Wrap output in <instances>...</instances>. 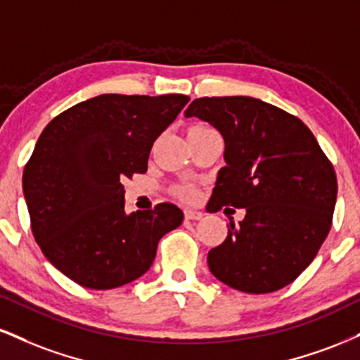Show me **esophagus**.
<instances>
[{"mask_svg":"<svg viewBox=\"0 0 360 360\" xmlns=\"http://www.w3.org/2000/svg\"><path fill=\"white\" fill-rule=\"evenodd\" d=\"M184 218L191 219V221H198V219L202 218V213L196 210H184Z\"/></svg>","mask_w":360,"mask_h":360,"instance_id":"34e87169","label":"esophagus"}]
</instances>
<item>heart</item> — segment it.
Returning a JSON list of instances; mask_svg holds the SVG:
<instances>
[{"instance_id":"1","label":"heart","mask_w":360,"mask_h":360,"mask_svg":"<svg viewBox=\"0 0 360 360\" xmlns=\"http://www.w3.org/2000/svg\"><path fill=\"white\" fill-rule=\"evenodd\" d=\"M181 196L186 199H193L196 196V191H194V188H191V186H184V188L181 189Z\"/></svg>"}]
</instances>
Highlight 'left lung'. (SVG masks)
<instances>
[{"label":"left lung","instance_id":"1","mask_svg":"<svg viewBox=\"0 0 360 360\" xmlns=\"http://www.w3.org/2000/svg\"><path fill=\"white\" fill-rule=\"evenodd\" d=\"M184 115L224 141L210 210L246 211L207 253L211 274L245 293L287 287L315 258L335 207L337 177L317 139L297 117L243 95L196 98Z\"/></svg>","mask_w":360,"mask_h":360}]
</instances>
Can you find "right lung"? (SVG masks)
I'll return each mask as SVG.
<instances>
[{"instance_id":"1","label":"right lung","mask_w":360,"mask_h":360,"mask_svg":"<svg viewBox=\"0 0 360 360\" xmlns=\"http://www.w3.org/2000/svg\"><path fill=\"white\" fill-rule=\"evenodd\" d=\"M188 102L183 94H103L41 132L23 172L25 199L43 255L75 283H131L153 265L159 240L183 223L171 202L127 214L122 183L147 171L154 141Z\"/></svg>"}]
</instances>
